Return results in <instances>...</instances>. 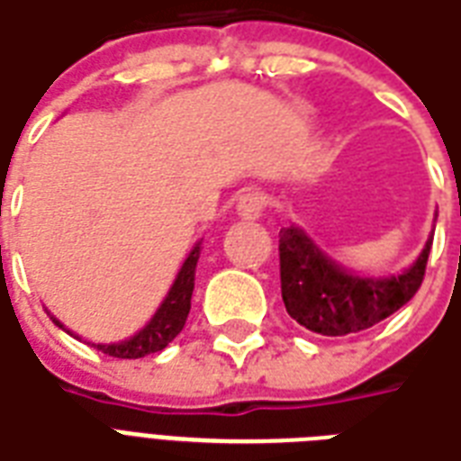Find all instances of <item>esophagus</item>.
I'll return each instance as SVG.
<instances>
[{
	"label": "esophagus",
	"instance_id": "1",
	"mask_svg": "<svg viewBox=\"0 0 461 461\" xmlns=\"http://www.w3.org/2000/svg\"><path fill=\"white\" fill-rule=\"evenodd\" d=\"M267 209V196L259 192H245L238 199V213L243 218H259Z\"/></svg>",
	"mask_w": 461,
	"mask_h": 461
}]
</instances>
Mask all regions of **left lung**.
<instances>
[{"mask_svg": "<svg viewBox=\"0 0 461 461\" xmlns=\"http://www.w3.org/2000/svg\"><path fill=\"white\" fill-rule=\"evenodd\" d=\"M432 238L413 265L396 276H357L328 258L301 228L279 230V275L286 313L318 335H349L372 328L420 289Z\"/></svg>", "mask_w": 461, "mask_h": 461, "instance_id": "1", "label": "left lung"}]
</instances>
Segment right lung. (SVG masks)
Wrapping results in <instances>:
<instances>
[{
	"label": "right lung",
	"mask_w": 461,
	"mask_h": 461,
	"mask_svg": "<svg viewBox=\"0 0 461 461\" xmlns=\"http://www.w3.org/2000/svg\"><path fill=\"white\" fill-rule=\"evenodd\" d=\"M199 255H202V243H196L189 258L185 259V265L179 269L177 279L172 284V289L162 301V306L155 311V316L150 318V323L145 325L140 333H136L133 338H128L123 342H112V345H95L96 349H102L104 355L119 359H138L145 357V355H152V352H160L175 340L182 328L186 323V316H189V309H192V292H194V272H196V262H199ZM55 321V318H53ZM60 325V321H55ZM70 333V330H68Z\"/></svg>",
	"instance_id": "right-lung-1"
}]
</instances>
